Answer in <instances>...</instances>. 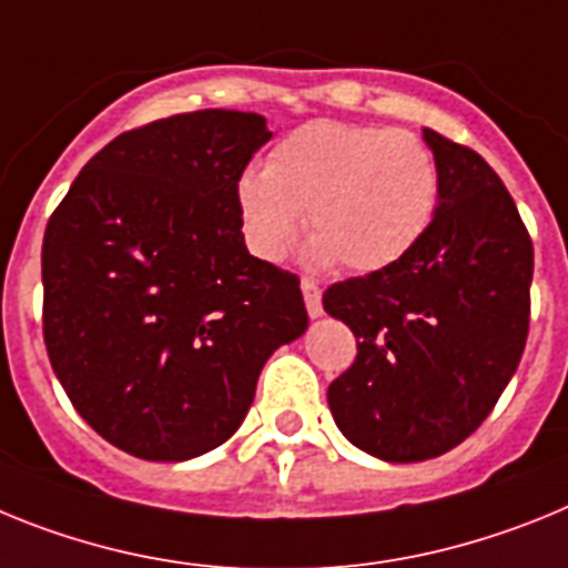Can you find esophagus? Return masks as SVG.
<instances>
[{"label": "esophagus", "instance_id": "esophagus-1", "mask_svg": "<svg viewBox=\"0 0 568 568\" xmlns=\"http://www.w3.org/2000/svg\"><path fill=\"white\" fill-rule=\"evenodd\" d=\"M300 288H303V300H305V308H308V317H320V314H323V291H320V285L314 283V280L305 277L303 283H300Z\"/></svg>", "mask_w": 568, "mask_h": 568}]
</instances>
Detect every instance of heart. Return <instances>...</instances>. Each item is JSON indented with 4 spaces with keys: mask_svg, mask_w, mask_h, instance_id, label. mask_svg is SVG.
<instances>
[{
    "mask_svg": "<svg viewBox=\"0 0 568 568\" xmlns=\"http://www.w3.org/2000/svg\"><path fill=\"white\" fill-rule=\"evenodd\" d=\"M236 214L248 248L283 260L303 229L314 265L372 274L420 243L440 202V168L412 131L317 120L285 134L263 171L236 180Z\"/></svg>",
    "mask_w": 568,
    "mask_h": 568,
    "instance_id": "b5f03b06",
    "label": "heart"
}]
</instances>
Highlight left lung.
Returning a JSON list of instances; mask_svg holds the SVG:
<instances>
[{"label": "left lung", "mask_w": 568, "mask_h": 568, "mask_svg": "<svg viewBox=\"0 0 568 568\" xmlns=\"http://www.w3.org/2000/svg\"><path fill=\"white\" fill-rule=\"evenodd\" d=\"M440 202L400 263L345 280L323 308L357 337L328 386L345 440L386 463L446 455L495 408L529 334V231L500 176L471 148L423 128Z\"/></svg>", "instance_id": "1"}]
</instances>
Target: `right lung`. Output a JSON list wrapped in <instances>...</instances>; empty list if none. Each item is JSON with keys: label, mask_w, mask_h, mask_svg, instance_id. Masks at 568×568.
<instances>
[{"label": "right lung", "mask_w": 568, "mask_h": 568, "mask_svg": "<svg viewBox=\"0 0 568 568\" xmlns=\"http://www.w3.org/2000/svg\"><path fill=\"white\" fill-rule=\"evenodd\" d=\"M265 116L180 113L108 142L42 243L45 345L82 420L156 463L223 446L280 345L308 328L300 280L245 248L236 180Z\"/></svg>", "instance_id": "right-lung-1"}]
</instances>
